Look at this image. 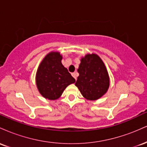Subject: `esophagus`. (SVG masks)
Here are the masks:
<instances>
[{"label":"esophagus","instance_id":"34e87169","mask_svg":"<svg viewBox=\"0 0 147 147\" xmlns=\"http://www.w3.org/2000/svg\"><path fill=\"white\" fill-rule=\"evenodd\" d=\"M72 77H73L75 79V80H76V79H77V72H72Z\"/></svg>","mask_w":147,"mask_h":147}]
</instances>
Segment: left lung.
<instances>
[{
    "label": "left lung",
    "mask_w": 147,
    "mask_h": 147,
    "mask_svg": "<svg viewBox=\"0 0 147 147\" xmlns=\"http://www.w3.org/2000/svg\"><path fill=\"white\" fill-rule=\"evenodd\" d=\"M79 76L75 86L88 100H96L106 93L109 87V77L100 57L95 54L86 55L81 59Z\"/></svg>",
    "instance_id": "left-lung-1"
}]
</instances>
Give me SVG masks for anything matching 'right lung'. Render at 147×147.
<instances>
[{
    "label": "right lung",
    "mask_w": 147,
    "mask_h": 147,
    "mask_svg": "<svg viewBox=\"0 0 147 147\" xmlns=\"http://www.w3.org/2000/svg\"><path fill=\"white\" fill-rule=\"evenodd\" d=\"M61 59L59 52H50L43 59L37 70V88L42 96L50 100L58 99L65 88L75 82L68 69L62 65Z\"/></svg>",
    "instance_id": "add662e5"
}]
</instances>
